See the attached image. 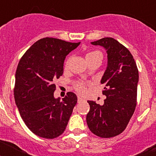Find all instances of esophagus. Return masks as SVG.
<instances>
[{
    "label": "esophagus",
    "instance_id": "34e87169",
    "mask_svg": "<svg viewBox=\"0 0 156 156\" xmlns=\"http://www.w3.org/2000/svg\"><path fill=\"white\" fill-rule=\"evenodd\" d=\"M85 101V99L83 98H81V97H78V101L80 102V101Z\"/></svg>",
    "mask_w": 156,
    "mask_h": 156
}]
</instances>
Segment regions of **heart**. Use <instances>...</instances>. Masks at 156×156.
<instances>
[{
  "mask_svg": "<svg viewBox=\"0 0 156 156\" xmlns=\"http://www.w3.org/2000/svg\"><path fill=\"white\" fill-rule=\"evenodd\" d=\"M96 55H101V53L98 51H90L88 52L87 54L86 55V58H90L94 57ZM66 65H67V62H66ZM75 88L76 90H77L80 93H83L85 91V84L83 82H77L75 84Z\"/></svg>",
  "mask_w": 156,
  "mask_h": 156,
  "instance_id": "1",
  "label": "heart"
}]
</instances>
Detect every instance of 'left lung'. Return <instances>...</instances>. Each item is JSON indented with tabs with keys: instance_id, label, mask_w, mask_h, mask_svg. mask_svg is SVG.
<instances>
[{
	"instance_id": "obj_1",
	"label": "left lung",
	"mask_w": 156,
	"mask_h": 156,
	"mask_svg": "<svg viewBox=\"0 0 156 156\" xmlns=\"http://www.w3.org/2000/svg\"><path fill=\"white\" fill-rule=\"evenodd\" d=\"M105 48L108 65L101 83L105 84L104 105L87 101L90 111L87 123L90 131L103 138L120 134L127 126L137 105L139 74L133 55L112 37L91 42Z\"/></svg>"
}]
</instances>
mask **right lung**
I'll return each mask as SVG.
<instances>
[{"label":"right lung","instance_id":"1","mask_svg":"<svg viewBox=\"0 0 156 156\" xmlns=\"http://www.w3.org/2000/svg\"><path fill=\"white\" fill-rule=\"evenodd\" d=\"M80 42L45 37L32 45L21 58L16 73L15 101L27 127L43 138L58 137L66 129L77 97L68 92L54 97L55 80L63 74L66 55Z\"/></svg>","mask_w":156,"mask_h":156}]
</instances>
